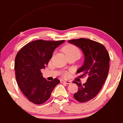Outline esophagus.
Returning a JSON list of instances; mask_svg holds the SVG:
<instances>
[{
    "label": "esophagus",
    "mask_w": 123,
    "mask_h": 123,
    "mask_svg": "<svg viewBox=\"0 0 123 123\" xmlns=\"http://www.w3.org/2000/svg\"><path fill=\"white\" fill-rule=\"evenodd\" d=\"M60 82H61V83H66V84H68V85L70 84V83H71V82H70V81H69V80H60Z\"/></svg>",
    "instance_id": "esophagus-1"
}]
</instances>
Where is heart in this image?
<instances>
[{"mask_svg":"<svg viewBox=\"0 0 123 123\" xmlns=\"http://www.w3.org/2000/svg\"><path fill=\"white\" fill-rule=\"evenodd\" d=\"M63 50L67 55H72V54H77L79 56L80 55V51L79 49L74 45L70 44V45H66L64 47Z\"/></svg>","mask_w":123,"mask_h":123,"instance_id":"b5f03b06","label":"heart"}]
</instances>
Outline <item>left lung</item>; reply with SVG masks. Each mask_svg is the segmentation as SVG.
I'll use <instances>...</instances> for the list:
<instances>
[{
    "label": "left lung",
    "instance_id": "left-lung-1",
    "mask_svg": "<svg viewBox=\"0 0 123 123\" xmlns=\"http://www.w3.org/2000/svg\"><path fill=\"white\" fill-rule=\"evenodd\" d=\"M68 42L83 52L84 62L77 73H82L81 78H87L86 82L83 85L74 82L78 91L73 97L80 102H87L97 96L105 82L109 71V54L103 45L89 39L79 38Z\"/></svg>",
    "mask_w": 123,
    "mask_h": 123
}]
</instances>
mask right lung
Instances as JSON below:
<instances>
[{"label": "right lung", "mask_w": 123, "mask_h": 123, "mask_svg": "<svg viewBox=\"0 0 123 123\" xmlns=\"http://www.w3.org/2000/svg\"><path fill=\"white\" fill-rule=\"evenodd\" d=\"M64 41L35 40L25 45L16 54L15 70L17 83L24 95L35 104L47 101L60 83L57 78L53 81L46 80L41 70L45 69L54 50Z\"/></svg>", "instance_id": "obj_1"}]
</instances>
